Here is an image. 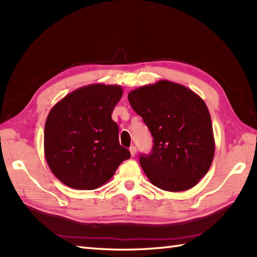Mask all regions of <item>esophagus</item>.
Listing matches in <instances>:
<instances>
[{"instance_id": "34e87169", "label": "esophagus", "mask_w": 257, "mask_h": 257, "mask_svg": "<svg viewBox=\"0 0 257 257\" xmlns=\"http://www.w3.org/2000/svg\"><path fill=\"white\" fill-rule=\"evenodd\" d=\"M129 151H130V155H132V157H135L136 156V152H137V148H136L135 146H132L129 148Z\"/></svg>"}]
</instances>
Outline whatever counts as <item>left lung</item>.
<instances>
[{
  "mask_svg": "<svg viewBox=\"0 0 257 257\" xmlns=\"http://www.w3.org/2000/svg\"><path fill=\"white\" fill-rule=\"evenodd\" d=\"M128 100L154 137L151 154L139 159L150 182L170 192L198 184L209 171L215 151L203 99L183 85L159 80L132 90Z\"/></svg>",
  "mask_w": 257,
  "mask_h": 257,
  "instance_id": "left-lung-1",
  "label": "left lung"
}]
</instances>
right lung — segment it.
<instances>
[{
    "label": "right lung",
    "mask_w": 257,
    "mask_h": 257,
    "mask_svg": "<svg viewBox=\"0 0 257 257\" xmlns=\"http://www.w3.org/2000/svg\"><path fill=\"white\" fill-rule=\"evenodd\" d=\"M121 97L118 85L91 84L72 91L51 109L44 154L62 183L76 190L97 189L129 159V150L119 144L118 124L111 119Z\"/></svg>",
    "instance_id": "add662e5"
}]
</instances>
